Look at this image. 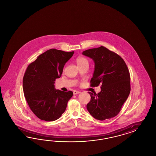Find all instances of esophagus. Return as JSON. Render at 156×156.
Wrapping results in <instances>:
<instances>
[{"instance_id":"obj_1","label":"esophagus","mask_w":156,"mask_h":156,"mask_svg":"<svg viewBox=\"0 0 156 156\" xmlns=\"http://www.w3.org/2000/svg\"><path fill=\"white\" fill-rule=\"evenodd\" d=\"M73 93H74V95L78 94H80V91H77V90H74V91H73Z\"/></svg>"}]
</instances>
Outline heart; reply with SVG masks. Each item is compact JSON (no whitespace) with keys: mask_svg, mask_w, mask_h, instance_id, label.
Here are the masks:
<instances>
[{"mask_svg":"<svg viewBox=\"0 0 156 156\" xmlns=\"http://www.w3.org/2000/svg\"><path fill=\"white\" fill-rule=\"evenodd\" d=\"M76 62L78 66H82L84 65H89V60L86 58L82 56L78 57L76 58Z\"/></svg>","mask_w":156,"mask_h":156,"instance_id":"1","label":"heart"}]
</instances>
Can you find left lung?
<instances>
[{
	"mask_svg": "<svg viewBox=\"0 0 156 156\" xmlns=\"http://www.w3.org/2000/svg\"><path fill=\"white\" fill-rule=\"evenodd\" d=\"M95 63L90 86L101 85V92H89L91 96L87 109L94 118L104 121L115 117L130 92V76L122 58L115 52L101 46L82 52Z\"/></svg>",
	"mask_w": 156,
	"mask_h": 156,
	"instance_id": "8db88e82",
	"label": "left lung"
}]
</instances>
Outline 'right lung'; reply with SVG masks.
I'll return each mask as SVG.
<instances>
[{
	"instance_id": "obj_1",
	"label": "right lung",
	"mask_w": 156,
	"mask_h": 156,
	"mask_svg": "<svg viewBox=\"0 0 156 156\" xmlns=\"http://www.w3.org/2000/svg\"><path fill=\"white\" fill-rule=\"evenodd\" d=\"M73 54L74 51L50 49L39 55L26 70L23 78L24 95L31 111L41 120L53 121L60 118L73 95L71 91L55 89L54 85Z\"/></svg>"
}]
</instances>
